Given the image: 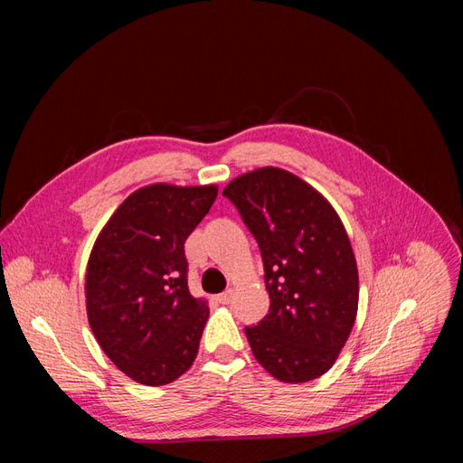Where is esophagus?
<instances>
[{"instance_id": "34e87169", "label": "esophagus", "mask_w": 463, "mask_h": 463, "mask_svg": "<svg viewBox=\"0 0 463 463\" xmlns=\"http://www.w3.org/2000/svg\"><path fill=\"white\" fill-rule=\"evenodd\" d=\"M216 301H218V303H222V305H228V303H232V301H233V291H232V289L222 291L220 296H216Z\"/></svg>"}]
</instances>
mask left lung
Masks as SVG:
<instances>
[{
    "mask_svg": "<svg viewBox=\"0 0 463 463\" xmlns=\"http://www.w3.org/2000/svg\"><path fill=\"white\" fill-rule=\"evenodd\" d=\"M259 243L270 311L245 334L255 359L282 383H309L338 359L354 328L359 276L332 204L279 167L223 189Z\"/></svg>",
    "mask_w": 463,
    "mask_h": 463,
    "instance_id": "obj_1",
    "label": "left lung"
}]
</instances>
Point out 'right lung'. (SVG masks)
I'll return each mask as SVG.
<instances>
[{"label": "right lung", "mask_w": 463, "mask_h": 463, "mask_svg": "<svg viewBox=\"0 0 463 463\" xmlns=\"http://www.w3.org/2000/svg\"><path fill=\"white\" fill-rule=\"evenodd\" d=\"M216 194V185H146L119 204L92 247L90 328L135 383L170 384L197 357L208 307L189 293L185 240Z\"/></svg>", "instance_id": "obj_1"}]
</instances>
